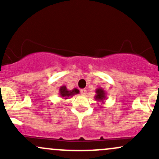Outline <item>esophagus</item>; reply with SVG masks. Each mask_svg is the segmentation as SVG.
Segmentation results:
<instances>
[{"label": "esophagus", "instance_id": "1", "mask_svg": "<svg viewBox=\"0 0 159 159\" xmlns=\"http://www.w3.org/2000/svg\"><path fill=\"white\" fill-rule=\"evenodd\" d=\"M81 94H82V95H86V94H87V91H86L85 89H81Z\"/></svg>", "mask_w": 159, "mask_h": 159}]
</instances>
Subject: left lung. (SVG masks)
Here are the masks:
<instances>
[{
  "instance_id": "obj_1",
  "label": "left lung",
  "mask_w": 159,
  "mask_h": 159,
  "mask_svg": "<svg viewBox=\"0 0 159 159\" xmlns=\"http://www.w3.org/2000/svg\"><path fill=\"white\" fill-rule=\"evenodd\" d=\"M95 93L96 94L94 96V99H95V101H97L98 104V102H101L102 105L105 104V101L106 100V92H105V90L102 88H98L95 90ZM102 105H100V108H102Z\"/></svg>"
}]
</instances>
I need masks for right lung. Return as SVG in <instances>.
Returning <instances> with one entry per match:
<instances>
[{"instance_id": "1", "label": "right lung", "mask_w": 159, "mask_h": 159, "mask_svg": "<svg viewBox=\"0 0 159 159\" xmlns=\"http://www.w3.org/2000/svg\"><path fill=\"white\" fill-rule=\"evenodd\" d=\"M79 94V90L77 89H74L72 90H68L65 85H62L59 89V95L61 98L68 99V98L72 97L75 94Z\"/></svg>"}]
</instances>
